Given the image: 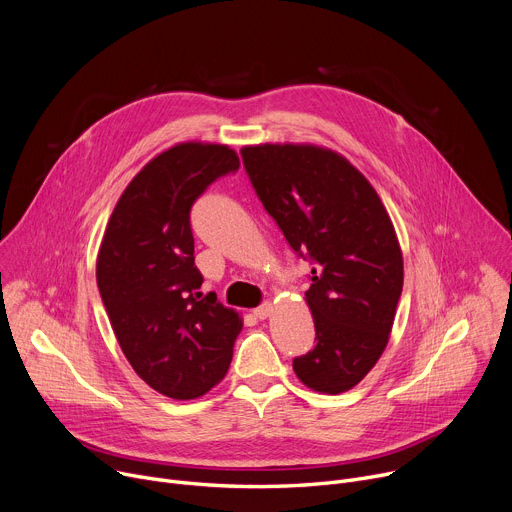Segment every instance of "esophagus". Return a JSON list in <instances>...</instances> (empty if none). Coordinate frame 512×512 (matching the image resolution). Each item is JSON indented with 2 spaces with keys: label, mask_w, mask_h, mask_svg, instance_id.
<instances>
[{
  "label": "esophagus",
  "mask_w": 512,
  "mask_h": 512,
  "mask_svg": "<svg viewBox=\"0 0 512 512\" xmlns=\"http://www.w3.org/2000/svg\"><path fill=\"white\" fill-rule=\"evenodd\" d=\"M271 312H273V304H271V302H265V304H261L259 308L253 310V316L259 318V320H265Z\"/></svg>",
  "instance_id": "esophagus-1"
}]
</instances>
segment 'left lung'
<instances>
[{
    "label": "left lung",
    "instance_id": "obj_1",
    "mask_svg": "<svg viewBox=\"0 0 512 512\" xmlns=\"http://www.w3.org/2000/svg\"><path fill=\"white\" fill-rule=\"evenodd\" d=\"M245 170L296 253L314 261L306 304L316 346L294 358L312 391L356 387L387 348L403 289V253L373 184L344 156L314 143L241 150Z\"/></svg>",
    "mask_w": 512,
    "mask_h": 512
}]
</instances>
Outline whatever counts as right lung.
I'll return each mask as SVG.
<instances>
[{
	"instance_id": "add662e5",
	"label": "right lung",
	"mask_w": 512,
	"mask_h": 512,
	"mask_svg": "<svg viewBox=\"0 0 512 512\" xmlns=\"http://www.w3.org/2000/svg\"><path fill=\"white\" fill-rule=\"evenodd\" d=\"M239 166L225 143L172 145L127 184L99 247L97 285L115 338L139 379L170 399L221 383L243 328L216 294L200 300L190 229L194 200Z\"/></svg>"
}]
</instances>
